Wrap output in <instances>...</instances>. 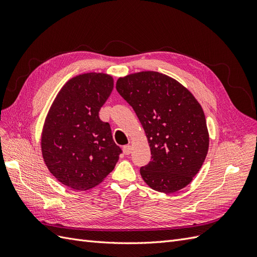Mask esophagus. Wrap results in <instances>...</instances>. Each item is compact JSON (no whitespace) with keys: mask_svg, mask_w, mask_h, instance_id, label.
<instances>
[{"mask_svg":"<svg viewBox=\"0 0 257 257\" xmlns=\"http://www.w3.org/2000/svg\"><path fill=\"white\" fill-rule=\"evenodd\" d=\"M123 152H124V154H125V155H128L132 152V147L130 145L124 146L123 147Z\"/></svg>","mask_w":257,"mask_h":257,"instance_id":"esophagus-1","label":"esophagus"}]
</instances>
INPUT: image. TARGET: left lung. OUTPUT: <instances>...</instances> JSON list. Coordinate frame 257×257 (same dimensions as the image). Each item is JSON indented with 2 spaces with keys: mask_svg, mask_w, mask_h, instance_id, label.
<instances>
[{
  "mask_svg": "<svg viewBox=\"0 0 257 257\" xmlns=\"http://www.w3.org/2000/svg\"><path fill=\"white\" fill-rule=\"evenodd\" d=\"M119 94L133 108L151 150L141 175L151 189L174 193L199 172L209 148L203 108L192 93L170 77L142 72L119 78Z\"/></svg>",
  "mask_w": 257,
  "mask_h": 257,
  "instance_id": "8db88e82",
  "label": "left lung"
}]
</instances>
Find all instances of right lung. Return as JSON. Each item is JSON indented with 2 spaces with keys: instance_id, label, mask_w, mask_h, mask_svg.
<instances>
[{
  "instance_id": "add662e5",
  "label": "right lung",
  "mask_w": 257,
  "mask_h": 257,
  "mask_svg": "<svg viewBox=\"0 0 257 257\" xmlns=\"http://www.w3.org/2000/svg\"><path fill=\"white\" fill-rule=\"evenodd\" d=\"M112 89L109 75L76 76L63 85L46 118L44 161L57 180L73 190H89L103 181L122 153L109 123L98 116Z\"/></svg>"
}]
</instances>
